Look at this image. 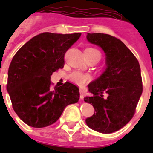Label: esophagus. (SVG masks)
I'll return each instance as SVG.
<instances>
[{
    "label": "esophagus",
    "mask_w": 153,
    "mask_h": 153,
    "mask_svg": "<svg viewBox=\"0 0 153 153\" xmlns=\"http://www.w3.org/2000/svg\"><path fill=\"white\" fill-rule=\"evenodd\" d=\"M79 94H80L81 100H83V97H84V92H83V90H79Z\"/></svg>",
    "instance_id": "esophagus-1"
}]
</instances>
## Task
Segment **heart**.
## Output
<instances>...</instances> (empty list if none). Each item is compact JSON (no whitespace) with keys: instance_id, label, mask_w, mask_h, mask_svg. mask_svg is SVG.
Returning a JSON list of instances; mask_svg holds the SVG:
<instances>
[{"instance_id":"1","label":"heart","mask_w":153,"mask_h":153,"mask_svg":"<svg viewBox=\"0 0 153 153\" xmlns=\"http://www.w3.org/2000/svg\"><path fill=\"white\" fill-rule=\"evenodd\" d=\"M91 51H97V50L93 49V48H87ZM99 52V51H98ZM69 79H70L72 83L78 85V86H83L85 83L89 82L90 79V76L89 74H84L80 71H74L69 75Z\"/></svg>"}]
</instances>
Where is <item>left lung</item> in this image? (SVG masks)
<instances>
[{
  "label": "left lung",
  "mask_w": 153,
  "mask_h": 153,
  "mask_svg": "<svg viewBox=\"0 0 153 153\" xmlns=\"http://www.w3.org/2000/svg\"><path fill=\"white\" fill-rule=\"evenodd\" d=\"M86 39L102 48L106 67L88 85L91 95L84 101L92 103L95 112L86 119V123L99 132L112 133L126 125L136 111L143 93L140 63L130 50L111 35L88 33Z\"/></svg>",
  "instance_id": "left-lung-1"
}]
</instances>
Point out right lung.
Returning <instances> with one entry per match:
<instances>
[{"label": "right lung", "instance_id": "1", "mask_svg": "<svg viewBox=\"0 0 153 153\" xmlns=\"http://www.w3.org/2000/svg\"><path fill=\"white\" fill-rule=\"evenodd\" d=\"M80 35L40 33L13 56L7 90L13 110L30 126L43 128L54 123L66 106L79 100L77 86L67 82L52 87L51 76L63 68L65 53Z\"/></svg>", "mask_w": 153, "mask_h": 153}]
</instances>
